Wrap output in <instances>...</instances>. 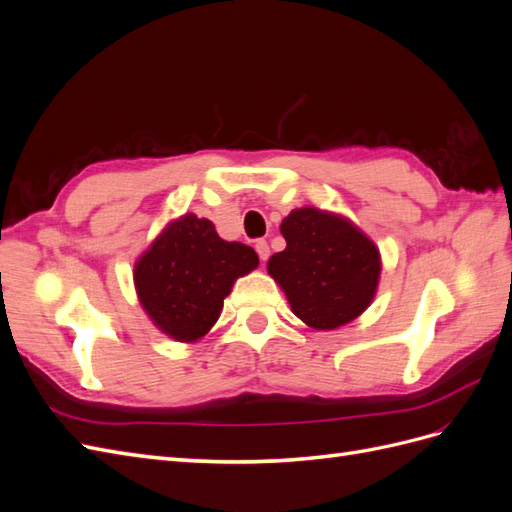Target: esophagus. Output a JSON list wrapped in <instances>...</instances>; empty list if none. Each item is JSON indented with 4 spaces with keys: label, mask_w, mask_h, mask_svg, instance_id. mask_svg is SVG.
Segmentation results:
<instances>
[{
    "label": "esophagus",
    "mask_w": 512,
    "mask_h": 512,
    "mask_svg": "<svg viewBox=\"0 0 512 512\" xmlns=\"http://www.w3.org/2000/svg\"><path fill=\"white\" fill-rule=\"evenodd\" d=\"M254 247H256V252H258V258H260L262 262H265V260L269 258V254H271V252H269V243H267L265 239H260V241H256Z\"/></svg>",
    "instance_id": "obj_1"
}]
</instances>
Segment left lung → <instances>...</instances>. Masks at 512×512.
Listing matches in <instances>:
<instances>
[{"label":"left lung","instance_id":"1","mask_svg":"<svg viewBox=\"0 0 512 512\" xmlns=\"http://www.w3.org/2000/svg\"><path fill=\"white\" fill-rule=\"evenodd\" d=\"M286 250L269 258L292 314L316 331L359 318L374 301L382 258L376 243L339 213L318 207L290 211L282 226Z\"/></svg>","mask_w":512,"mask_h":512}]
</instances>
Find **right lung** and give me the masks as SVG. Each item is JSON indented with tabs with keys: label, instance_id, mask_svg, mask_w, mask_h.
I'll list each match as a JSON object with an SVG mask.
<instances>
[{
	"label": "right lung",
	"instance_id": "add662e5",
	"mask_svg": "<svg viewBox=\"0 0 512 512\" xmlns=\"http://www.w3.org/2000/svg\"><path fill=\"white\" fill-rule=\"evenodd\" d=\"M256 267L250 245L224 241L213 222L185 213L138 256L134 288L156 329L194 344L218 322L232 284Z\"/></svg>",
	"mask_w": 512,
	"mask_h": 512
}]
</instances>
